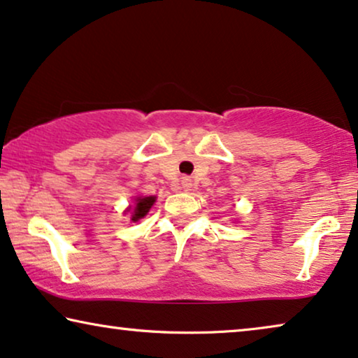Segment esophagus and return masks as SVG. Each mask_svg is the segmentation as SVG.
I'll use <instances>...</instances> for the list:
<instances>
[{"mask_svg": "<svg viewBox=\"0 0 358 358\" xmlns=\"http://www.w3.org/2000/svg\"><path fill=\"white\" fill-rule=\"evenodd\" d=\"M181 186H183V188L188 191L191 188V180L188 177H183V180H181Z\"/></svg>", "mask_w": 358, "mask_h": 358, "instance_id": "obj_1", "label": "esophagus"}]
</instances>
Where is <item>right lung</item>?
<instances>
[{
    "label": "right lung",
    "instance_id": "obj_1",
    "mask_svg": "<svg viewBox=\"0 0 358 358\" xmlns=\"http://www.w3.org/2000/svg\"><path fill=\"white\" fill-rule=\"evenodd\" d=\"M154 201H155L154 196H148V198H138V201H136V208L133 210V217L131 219H133L134 222L136 220L143 219L144 215L149 213V209L152 208Z\"/></svg>",
    "mask_w": 358,
    "mask_h": 358
}]
</instances>
